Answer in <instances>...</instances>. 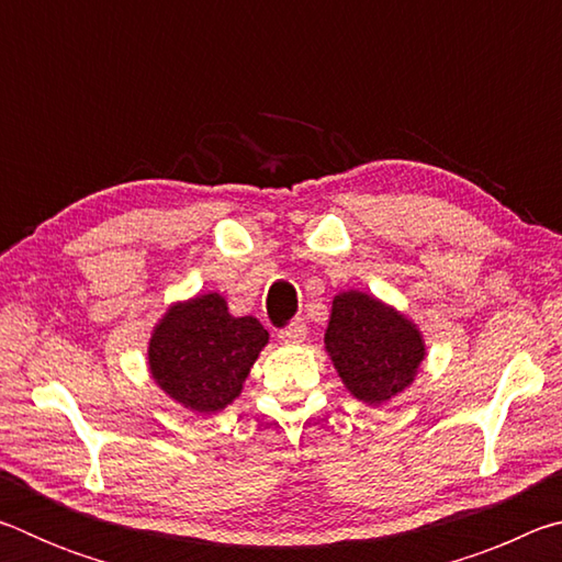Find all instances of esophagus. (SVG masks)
<instances>
[{"label":"esophagus","instance_id":"obj_1","mask_svg":"<svg viewBox=\"0 0 562 562\" xmlns=\"http://www.w3.org/2000/svg\"><path fill=\"white\" fill-rule=\"evenodd\" d=\"M278 337L284 341V345H300V341H304V337H307V325H304L302 319L292 322V325L278 331Z\"/></svg>","mask_w":562,"mask_h":562}]
</instances>
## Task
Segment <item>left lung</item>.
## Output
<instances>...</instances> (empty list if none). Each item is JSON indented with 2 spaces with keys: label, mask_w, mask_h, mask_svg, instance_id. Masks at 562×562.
I'll list each match as a JSON object with an SVG mask.
<instances>
[{
  "label": "left lung",
  "mask_w": 562,
  "mask_h": 562,
  "mask_svg": "<svg viewBox=\"0 0 562 562\" xmlns=\"http://www.w3.org/2000/svg\"><path fill=\"white\" fill-rule=\"evenodd\" d=\"M325 349L347 392L369 406L392 402L414 384L426 341L404 312L374 294H335Z\"/></svg>",
  "instance_id": "obj_1"
}]
</instances>
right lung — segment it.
Instances as JSON below:
<instances>
[{
  "label": "right lung",
  "instance_id": "right-lung-1",
  "mask_svg": "<svg viewBox=\"0 0 562 562\" xmlns=\"http://www.w3.org/2000/svg\"><path fill=\"white\" fill-rule=\"evenodd\" d=\"M268 329L258 319L235 317L221 292L173 302L148 339V372L176 404L215 414L233 404L260 351Z\"/></svg>",
  "mask_w": 562,
  "mask_h": 562
}]
</instances>
